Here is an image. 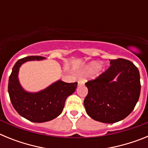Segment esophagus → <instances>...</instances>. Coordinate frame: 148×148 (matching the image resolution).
I'll use <instances>...</instances> for the list:
<instances>
[{"label":"esophagus","instance_id":"obj_1","mask_svg":"<svg viewBox=\"0 0 148 148\" xmlns=\"http://www.w3.org/2000/svg\"><path fill=\"white\" fill-rule=\"evenodd\" d=\"M84 81H82V80L78 81V85H82V84H84Z\"/></svg>","mask_w":148,"mask_h":148}]
</instances>
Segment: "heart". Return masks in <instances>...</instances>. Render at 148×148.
<instances>
[{
	"instance_id": "b5f03b06",
	"label": "heart",
	"mask_w": 148,
	"mask_h": 148,
	"mask_svg": "<svg viewBox=\"0 0 148 148\" xmlns=\"http://www.w3.org/2000/svg\"><path fill=\"white\" fill-rule=\"evenodd\" d=\"M95 67L97 68H96ZM95 68H96L94 70V75H99V74L102 73L103 70H104V66L102 65L97 66V63L96 62H91L87 65H86L85 67L84 68L83 72L84 73H89V72H91L92 70H94Z\"/></svg>"
}]
</instances>
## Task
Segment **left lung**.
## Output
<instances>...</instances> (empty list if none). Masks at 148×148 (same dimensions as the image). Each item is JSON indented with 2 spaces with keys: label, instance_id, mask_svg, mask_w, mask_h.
I'll return each mask as SVG.
<instances>
[{
  "label": "left lung",
  "instance_id": "8db88e82",
  "mask_svg": "<svg viewBox=\"0 0 148 148\" xmlns=\"http://www.w3.org/2000/svg\"><path fill=\"white\" fill-rule=\"evenodd\" d=\"M110 64L98 78L85 83L88 93L84 101L90 118L108 124L126 118L135 108L141 91L139 72L133 62L118 58L111 60Z\"/></svg>",
  "mask_w": 148,
  "mask_h": 148
}]
</instances>
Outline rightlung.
I'll return each instance as SVG.
<instances>
[{"instance_id": "obj_1", "label": "right lung", "mask_w": 148, "mask_h": 148, "mask_svg": "<svg viewBox=\"0 0 148 148\" xmlns=\"http://www.w3.org/2000/svg\"><path fill=\"white\" fill-rule=\"evenodd\" d=\"M41 56H28L19 59L12 68L9 78L8 92L13 108L23 118L32 122H46L58 117L64 108L66 98L75 91L78 83L61 80L38 92H29L18 80V72L23 63L44 60Z\"/></svg>"}]
</instances>
